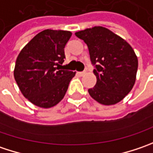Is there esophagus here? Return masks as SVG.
I'll use <instances>...</instances> for the list:
<instances>
[{"mask_svg": "<svg viewBox=\"0 0 153 153\" xmlns=\"http://www.w3.org/2000/svg\"><path fill=\"white\" fill-rule=\"evenodd\" d=\"M78 74H79V76H84V75L85 74V72H79Z\"/></svg>", "mask_w": 153, "mask_h": 153, "instance_id": "obj_1", "label": "esophagus"}]
</instances>
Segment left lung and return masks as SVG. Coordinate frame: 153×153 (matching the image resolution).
Returning <instances> with one entry per match:
<instances>
[{"label": "left lung", "instance_id": "left-lung-1", "mask_svg": "<svg viewBox=\"0 0 153 153\" xmlns=\"http://www.w3.org/2000/svg\"><path fill=\"white\" fill-rule=\"evenodd\" d=\"M89 49L97 83L88 90L90 96L103 105L122 101L136 80L138 58L129 43L103 26H94L75 32Z\"/></svg>", "mask_w": 153, "mask_h": 153}]
</instances>
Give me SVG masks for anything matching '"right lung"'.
<instances>
[{
    "label": "right lung",
    "mask_w": 153,
    "mask_h": 153,
    "mask_svg": "<svg viewBox=\"0 0 153 153\" xmlns=\"http://www.w3.org/2000/svg\"><path fill=\"white\" fill-rule=\"evenodd\" d=\"M69 30L47 29L37 34L17 57L13 76L21 93L43 109L62 100L75 72L62 70Z\"/></svg>",
    "instance_id": "add662e5"
}]
</instances>
